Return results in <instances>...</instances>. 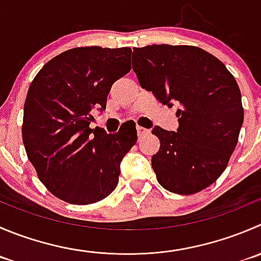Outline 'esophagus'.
I'll list each match as a JSON object with an SVG mask.
<instances>
[{"mask_svg":"<svg viewBox=\"0 0 261 261\" xmlns=\"http://www.w3.org/2000/svg\"><path fill=\"white\" fill-rule=\"evenodd\" d=\"M149 133H150V130H148V128L138 126V135L139 136H143V135H145V134H149Z\"/></svg>","mask_w":261,"mask_h":261,"instance_id":"34e87169","label":"esophagus"}]
</instances>
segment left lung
I'll return each mask as SVG.
<instances>
[{"label": "left lung", "instance_id": "8db88e82", "mask_svg": "<svg viewBox=\"0 0 261 261\" xmlns=\"http://www.w3.org/2000/svg\"><path fill=\"white\" fill-rule=\"evenodd\" d=\"M133 70L140 87L168 107L178 106V128L155 126L161 141L151 167L159 185L191 195L211 186L227 168L244 123L241 92L233 75L194 45L134 48Z\"/></svg>", "mask_w": 261, "mask_h": 261}]
</instances>
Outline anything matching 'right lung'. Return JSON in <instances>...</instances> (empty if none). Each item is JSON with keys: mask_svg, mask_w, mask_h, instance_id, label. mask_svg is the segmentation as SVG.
I'll use <instances>...</instances> for the list:
<instances>
[{"mask_svg": "<svg viewBox=\"0 0 261 261\" xmlns=\"http://www.w3.org/2000/svg\"><path fill=\"white\" fill-rule=\"evenodd\" d=\"M131 48L77 47L48 61L28 90L22 143L38 178L56 198L97 203L116 189L120 163L138 140L135 126L90 128L116 80L130 72Z\"/></svg>", "mask_w": 261, "mask_h": 261, "instance_id": "obj_1", "label": "right lung"}]
</instances>
